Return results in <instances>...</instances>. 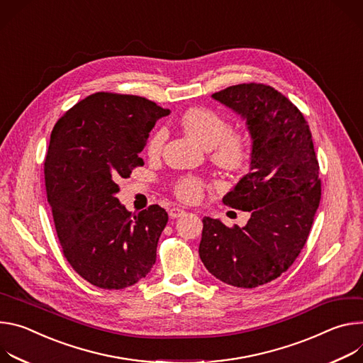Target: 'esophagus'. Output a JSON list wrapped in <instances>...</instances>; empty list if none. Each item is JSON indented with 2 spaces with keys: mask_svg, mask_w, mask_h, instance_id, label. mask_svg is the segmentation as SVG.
Masks as SVG:
<instances>
[{
  "mask_svg": "<svg viewBox=\"0 0 363 363\" xmlns=\"http://www.w3.org/2000/svg\"><path fill=\"white\" fill-rule=\"evenodd\" d=\"M186 212L182 209V208H172L170 211H169V215H170V218H173V219H176V218H180V216H183Z\"/></svg>",
  "mask_w": 363,
  "mask_h": 363,
  "instance_id": "34e87169",
  "label": "esophagus"
}]
</instances>
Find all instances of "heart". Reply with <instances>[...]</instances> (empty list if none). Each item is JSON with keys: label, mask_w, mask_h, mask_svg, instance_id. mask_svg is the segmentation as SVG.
Masks as SVG:
<instances>
[{"label": "heart", "mask_w": 363, "mask_h": 363, "mask_svg": "<svg viewBox=\"0 0 363 363\" xmlns=\"http://www.w3.org/2000/svg\"><path fill=\"white\" fill-rule=\"evenodd\" d=\"M182 128L200 145L211 150L212 158L219 166L236 170L242 169L251 157V143L242 133L229 131L226 121L206 108L187 109L180 119ZM166 130H157L147 144L150 155H157L166 143ZM205 183L196 177H183L174 184L176 194L184 202H197L203 196Z\"/></svg>", "instance_id": "obj_1"}]
</instances>
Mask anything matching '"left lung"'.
Returning <instances> with one entry per match:
<instances>
[{
  "label": "left lung",
  "instance_id": "1",
  "mask_svg": "<svg viewBox=\"0 0 363 363\" xmlns=\"http://www.w3.org/2000/svg\"><path fill=\"white\" fill-rule=\"evenodd\" d=\"M212 98L242 118L251 135L250 172L223 196L225 205L251 218L228 228L205 216L199 255L225 284L255 289L301 252L320 203L318 163L303 113L274 88L242 84Z\"/></svg>",
  "mask_w": 363,
  "mask_h": 363
}]
</instances>
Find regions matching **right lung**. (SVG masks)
Returning a JSON list of instances; mask_svg holds the SVG:
<instances>
[{
    "mask_svg": "<svg viewBox=\"0 0 363 363\" xmlns=\"http://www.w3.org/2000/svg\"><path fill=\"white\" fill-rule=\"evenodd\" d=\"M169 113L141 96L98 92L52 131L45 180L59 242L72 268L99 289L134 286L155 264L169 215L158 205L133 215L115 182L144 164L148 134Z\"/></svg>",
    "mask_w": 363,
    "mask_h": 363,
    "instance_id": "add662e5",
    "label": "right lung"
}]
</instances>
